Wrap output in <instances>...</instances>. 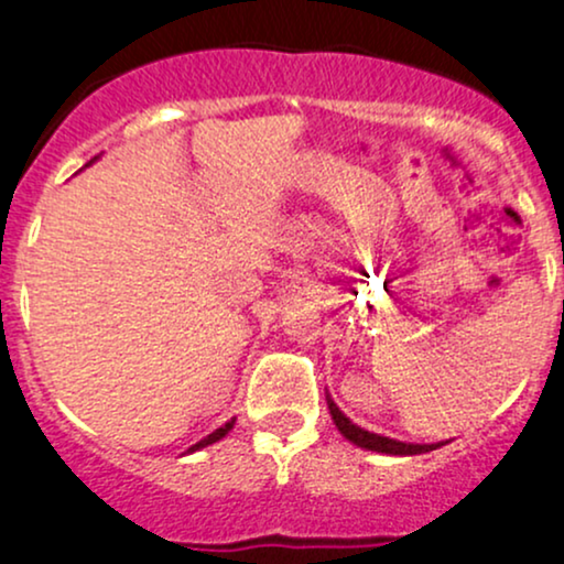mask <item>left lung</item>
Returning <instances> with one entry per match:
<instances>
[{
    "label": "left lung",
    "instance_id": "8db88e82",
    "mask_svg": "<svg viewBox=\"0 0 564 564\" xmlns=\"http://www.w3.org/2000/svg\"><path fill=\"white\" fill-rule=\"evenodd\" d=\"M328 410H330V417H334L336 429L341 431L344 436L351 441V444L362 446V449L381 452V454H423V452H433V449H438V446H444V441H438V444H404V441L378 436V433L359 429V425L351 423V420L344 415L341 410H338L330 397H328Z\"/></svg>",
    "mask_w": 564,
    "mask_h": 564
}]
</instances>
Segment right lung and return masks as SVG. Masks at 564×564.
<instances>
[{"label": "right lung", "instance_id": "add662e5", "mask_svg": "<svg viewBox=\"0 0 564 564\" xmlns=\"http://www.w3.org/2000/svg\"><path fill=\"white\" fill-rule=\"evenodd\" d=\"M234 423H236V420H228V423H226V425H223V429H217L215 433H209V436H207V438H202V441H199V444H194V446H192V449H188V452H196V449H202V446H209V444H215V441H220L223 436H226V433H228L230 429H234Z\"/></svg>", "mask_w": 564, "mask_h": 564}]
</instances>
